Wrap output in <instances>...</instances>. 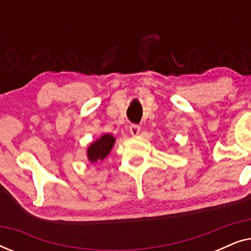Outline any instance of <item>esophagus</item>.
I'll return each instance as SVG.
<instances>
[{
  "instance_id": "34e87169",
  "label": "esophagus",
  "mask_w": 251,
  "mask_h": 251,
  "mask_svg": "<svg viewBox=\"0 0 251 251\" xmlns=\"http://www.w3.org/2000/svg\"><path fill=\"white\" fill-rule=\"evenodd\" d=\"M130 133H131L132 136H138L139 132H140V126L138 125H131L130 126Z\"/></svg>"
}]
</instances>
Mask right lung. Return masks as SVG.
<instances>
[{
  "label": "right lung",
  "mask_w": 251,
  "mask_h": 251,
  "mask_svg": "<svg viewBox=\"0 0 251 251\" xmlns=\"http://www.w3.org/2000/svg\"><path fill=\"white\" fill-rule=\"evenodd\" d=\"M114 143L115 138L109 133H105L100 138L91 143L87 151L88 160L90 161V163H97L99 161L104 160L111 152Z\"/></svg>",
  "instance_id": "add662e5"
}]
</instances>
